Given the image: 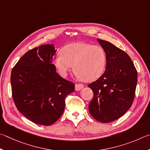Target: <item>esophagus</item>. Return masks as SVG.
<instances>
[{"instance_id":"34e87169","label":"esophagus","mask_w":150,"mask_h":150,"mask_svg":"<svg viewBox=\"0 0 150 150\" xmlns=\"http://www.w3.org/2000/svg\"><path fill=\"white\" fill-rule=\"evenodd\" d=\"M83 88V85L82 84V83H76V84L75 85V90L76 91H79L80 90H82Z\"/></svg>"}]
</instances>
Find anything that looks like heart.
Instances as JSON below:
<instances>
[{
    "instance_id": "obj_1",
    "label": "heart",
    "mask_w": 150,
    "mask_h": 150,
    "mask_svg": "<svg viewBox=\"0 0 150 150\" xmlns=\"http://www.w3.org/2000/svg\"><path fill=\"white\" fill-rule=\"evenodd\" d=\"M53 62L61 76H67L74 66L80 79L91 82L103 74L107 64V55L100 46L78 42L65 46L61 54L54 57Z\"/></svg>"
}]
</instances>
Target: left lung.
<instances>
[{
	"instance_id": "left-lung-1",
	"label": "left lung",
	"mask_w": 150,
	"mask_h": 150,
	"mask_svg": "<svg viewBox=\"0 0 150 150\" xmlns=\"http://www.w3.org/2000/svg\"><path fill=\"white\" fill-rule=\"evenodd\" d=\"M98 40L105 52L107 64L103 75L88 85L93 92L89 111L98 121L107 123L121 117L132 106L138 73L124 51L110 42Z\"/></svg>"
}]
</instances>
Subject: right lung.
Listing matches in <instances>:
<instances>
[{"label":"right lung","instance_id":"1","mask_svg":"<svg viewBox=\"0 0 150 150\" xmlns=\"http://www.w3.org/2000/svg\"><path fill=\"white\" fill-rule=\"evenodd\" d=\"M53 45L28 51L13 67L10 77L13 100L23 116L36 124L49 126L64 111L65 99L74 83L62 78L52 64Z\"/></svg>","mask_w":150,"mask_h":150}]
</instances>
